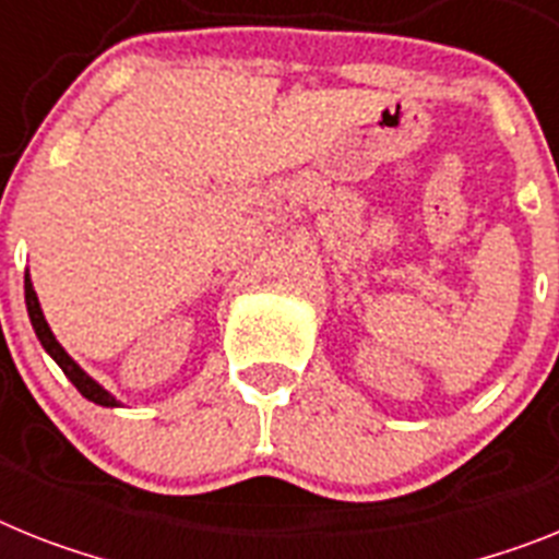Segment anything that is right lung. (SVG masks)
Masks as SVG:
<instances>
[{
	"instance_id": "right-lung-1",
	"label": "right lung",
	"mask_w": 559,
	"mask_h": 559,
	"mask_svg": "<svg viewBox=\"0 0 559 559\" xmlns=\"http://www.w3.org/2000/svg\"><path fill=\"white\" fill-rule=\"evenodd\" d=\"M25 304H27V316H31V323H33V330H36V337L41 341V346H45V352H48L50 358L62 367V372L68 374V381L73 383V386L82 392L87 401L98 403V406H119L116 403V397L110 395V392H105V389L98 386L96 381H93L91 374H84L82 369H79V364L73 358H70L68 352L59 346V341L53 337V332H50L48 321H45V316H41V307H39V298H36V293H33V284L31 278L25 275Z\"/></svg>"
}]
</instances>
